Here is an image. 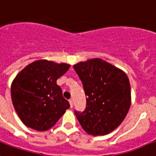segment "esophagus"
<instances>
[{
  "label": "esophagus",
  "mask_w": 156,
  "mask_h": 156,
  "mask_svg": "<svg viewBox=\"0 0 156 156\" xmlns=\"http://www.w3.org/2000/svg\"><path fill=\"white\" fill-rule=\"evenodd\" d=\"M69 103H70V106H71V107H73V101H72V99L69 100Z\"/></svg>",
  "instance_id": "obj_1"
}]
</instances>
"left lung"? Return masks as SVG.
I'll return each instance as SVG.
<instances>
[{
  "label": "left lung",
  "mask_w": 156,
  "mask_h": 156,
  "mask_svg": "<svg viewBox=\"0 0 156 156\" xmlns=\"http://www.w3.org/2000/svg\"><path fill=\"white\" fill-rule=\"evenodd\" d=\"M84 87L86 108L75 115L89 134L112 132L126 117L131 105V89L126 73L101 58L73 66Z\"/></svg>",
  "instance_id": "obj_1"
}]
</instances>
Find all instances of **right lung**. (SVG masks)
Segmentation results:
<instances>
[{"label": "right lung", "mask_w": 156, "mask_h": 156, "mask_svg": "<svg viewBox=\"0 0 156 156\" xmlns=\"http://www.w3.org/2000/svg\"><path fill=\"white\" fill-rule=\"evenodd\" d=\"M71 65L37 60L25 67L11 84V98L17 114L27 127L37 131L52 128L70 107L57 80Z\"/></svg>", "instance_id": "right-lung-1"}]
</instances>
